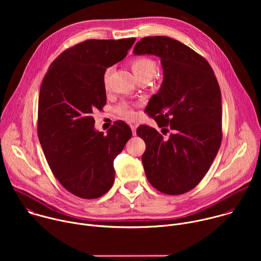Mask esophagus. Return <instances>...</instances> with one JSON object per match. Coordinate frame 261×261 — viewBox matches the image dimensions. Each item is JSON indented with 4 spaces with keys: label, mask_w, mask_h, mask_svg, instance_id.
I'll return each instance as SVG.
<instances>
[{
    "label": "esophagus",
    "mask_w": 261,
    "mask_h": 261,
    "mask_svg": "<svg viewBox=\"0 0 261 261\" xmlns=\"http://www.w3.org/2000/svg\"><path fill=\"white\" fill-rule=\"evenodd\" d=\"M131 130H132V134L133 135H136V126L135 125H131Z\"/></svg>",
    "instance_id": "1"
}]
</instances>
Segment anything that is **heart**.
<instances>
[{
  "label": "heart",
  "mask_w": 261,
  "mask_h": 261,
  "mask_svg": "<svg viewBox=\"0 0 261 261\" xmlns=\"http://www.w3.org/2000/svg\"><path fill=\"white\" fill-rule=\"evenodd\" d=\"M131 69L137 81L142 79L152 80L156 75V73L158 71L157 64L155 63V61H153L150 58H137L133 60L131 62ZM109 75H110V69H106L103 74V84H104V87L106 88L108 86ZM118 114L127 120H132L135 117L131 105H129L128 103H123L118 107Z\"/></svg>",
  "instance_id": "b5f03b06"
}]
</instances>
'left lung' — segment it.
<instances>
[{"label": "left lung", "instance_id": "1", "mask_svg": "<svg viewBox=\"0 0 261 261\" xmlns=\"http://www.w3.org/2000/svg\"><path fill=\"white\" fill-rule=\"evenodd\" d=\"M133 54L161 60L163 82L145 109L159 127L173 130L163 138L148 126L137 129L146 145L141 157L146 178L162 193H186L203 178L221 144L219 84L205 59L169 37H145Z\"/></svg>", "mask_w": 261, "mask_h": 261}]
</instances>
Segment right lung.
<instances>
[{
  "instance_id": "1",
  "label": "right lung",
  "mask_w": 261,
  "mask_h": 261,
  "mask_svg": "<svg viewBox=\"0 0 261 261\" xmlns=\"http://www.w3.org/2000/svg\"><path fill=\"white\" fill-rule=\"evenodd\" d=\"M134 42L135 38L87 40L62 53L43 79L39 141L54 175L81 198H98L111 188L114 160L132 136L122 121L106 135L97 131L93 111L106 104L105 70L122 61Z\"/></svg>"
}]
</instances>
